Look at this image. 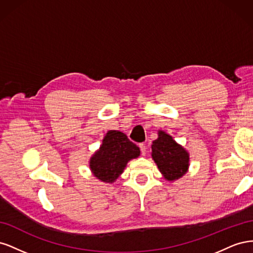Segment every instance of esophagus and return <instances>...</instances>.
I'll use <instances>...</instances> for the list:
<instances>
[{
  "mask_svg": "<svg viewBox=\"0 0 253 253\" xmlns=\"http://www.w3.org/2000/svg\"><path fill=\"white\" fill-rule=\"evenodd\" d=\"M139 148H140L141 154L144 156L145 153H147V145H145L144 143H140V144H139Z\"/></svg>",
  "mask_w": 253,
  "mask_h": 253,
  "instance_id": "34e87169",
  "label": "esophagus"
}]
</instances>
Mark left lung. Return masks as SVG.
<instances>
[{"mask_svg":"<svg viewBox=\"0 0 253 253\" xmlns=\"http://www.w3.org/2000/svg\"><path fill=\"white\" fill-rule=\"evenodd\" d=\"M152 157L168 180L178 179L188 170L189 154L187 151L163 131H159L158 138L153 141Z\"/></svg>","mask_w":253,"mask_h":253,"instance_id":"left-lung-1","label":"left lung"}]
</instances>
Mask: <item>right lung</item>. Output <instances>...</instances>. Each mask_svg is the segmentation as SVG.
Segmentation results:
<instances>
[{
  "instance_id": "add662e5",
  "label": "right lung",
  "mask_w": 253,
  "mask_h": 253,
  "mask_svg": "<svg viewBox=\"0 0 253 253\" xmlns=\"http://www.w3.org/2000/svg\"><path fill=\"white\" fill-rule=\"evenodd\" d=\"M140 150L119 131H109L102 145L90 158L89 167L98 179L113 182L124 172L128 160L138 157Z\"/></svg>"
}]
</instances>
